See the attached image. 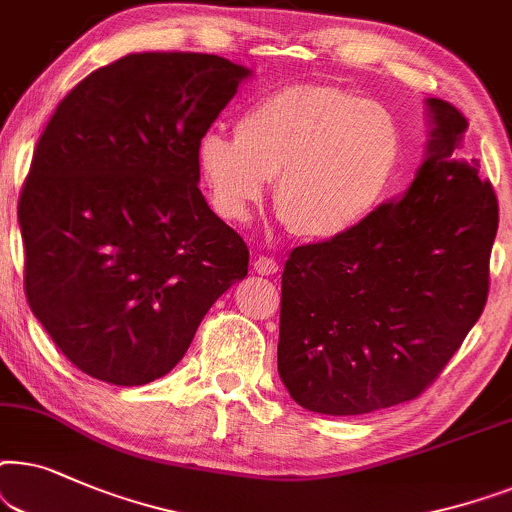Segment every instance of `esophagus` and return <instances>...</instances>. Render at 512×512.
<instances>
[{
  "label": "esophagus",
  "instance_id": "1",
  "mask_svg": "<svg viewBox=\"0 0 512 512\" xmlns=\"http://www.w3.org/2000/svg\"><path fill=\"white\" fill-rule=\"evenodd\" d=\"M252 267H255V271L260 276H274L276 271H278V262L274 260V257H267V255H260L255 260V264H252Z\"/></svg>",
  "mask_w": 512,
  "mask_h": 512
}]
</instances>
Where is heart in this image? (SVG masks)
<instances>
[{
    "label": "heart",
    "mask_w": 512,
    "mask_h": 512,
    "mask_svg": "<svg viewBox=\"0 0 512 512\" xmlns=\"http://www.w3.org/2000/svg\"><path fill=\"white\" fill-rule=\"evenodd\" d=\"M196 156L224 220H248L276 177L274 208L285 227L304 241H337L391 192L403 135L379 102L337 86L292 84L245 105L234 135L208 131Z\"/></svg>",
    "instance_id": "1"
}]
</instances>
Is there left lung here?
<instances>
[{"label": "left lung", "instance_id": "obj_1", "mask_svg": "<svg viewBox=\"0 0 512 512\" xmlns=\"http://www.w3.org/2000/svg\"><path fill=\"white\" fill-rule=\"evenodd\" d=\"M433 138L410 189L337 241L299 245L281 278L278 374L306 410L351 417L414 400L478 323L499 201L454 161L468 121L431 98Z\"/></svg>", "mask_w": 512, "mask_h": 512}]
</instances>
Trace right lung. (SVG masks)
Returning a JSON list of instances; mask_svg holds the SVG:
<instances>
[{
	"label": "right lung",
	"instance_id": "1",
	"mask_svg": "<svg viewBox=\"0 0 512 512\" xmlns=\"http://www.w3.org/2000/svg\"><path fill=\"white\" fill-rule=\"evenodd\" d=\"M250 70L210 53H131L46 124L18 199L27 304L88 377L142 386L185 356L248 276V245L199 189V140Z\"/></svg>",
	"mask_w": 512,
	"mask_h": 512
}]
</instances>
